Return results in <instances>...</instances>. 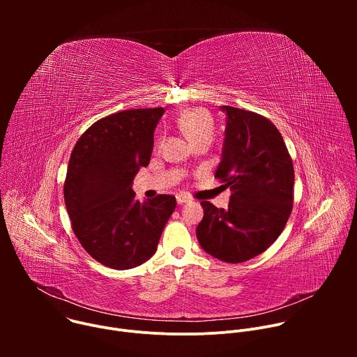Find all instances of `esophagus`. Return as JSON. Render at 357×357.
<instances>
[{"label":"esophagus","mask_w":357,"mask_h":357,"mask_svg":"<svg viewBox=\"0 0 357 357\" xmlns=\"http://www.w3.org/2000/svg\"><path fill=\"white\" fill-rule=\"evenodd\" d=\"M176 202H178V205H185V203H189V202H192V199L189 197V196H186V195H178L176 196Z\"/></svg>","instance_id":"34e87169"}]
</instances>
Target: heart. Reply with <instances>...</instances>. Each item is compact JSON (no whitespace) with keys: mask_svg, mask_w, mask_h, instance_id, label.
Segmentation results:
<instances>
[{"mask_svg":"<svg viewBox=\"0 0 357 357\" xmlns=\"http://www.w3.org/2000/svg\"><path fill=\"white\" fill-rule=\"evenodd\" d=\"M176 123L193 145L203 141L212 142L215 138V123L206 110L190 109L182 113Z\"/></svg>","mask_w":357,"mask_h":357,"instance_id":"1","label":"heart"}]
</instances>
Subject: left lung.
<instances>
[{
    "instance_id": "1",
    "label": "left lung",
    "mask_w": 357,
    "mask_h": 357,
    "mask_svg": "<svg viewBox=\"0 0 357 357\" xmlns=\"http://www.w3.org/2000/svg\"><path fill=\"white\" fill-rule=\"evenodd\" d=\"M227 114L222 161L215 178L230 188L227 211L202 200L199 244L225 263H244L282 233L294 203V165L282 135L264 116L222 106Z\"/></svg>"
}]
</instances>
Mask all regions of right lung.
Instances as JSON below:
<instances>
[{"label":"right lung","mask_w":357,"mask_h":357,"mask_svg":"<svg viewBox=\"0 0 357 357\" xmlns=\"http://www.w3.org/2000/svg\"><path fill=\"white\" fill-rule=\"evenodd\" d=\"M162 107L134 109L97 120L77 139L63 196L72 229L90 256L114 270L134 268L155 252L176 208L172 195L135 200L131 188L154 148Z\"/></svg>","instance_id":"right-lung-1"}]
</instances>
